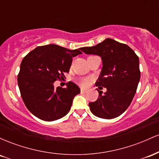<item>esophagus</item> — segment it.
Wrapping results in <instances>:
<instances>
[{"label": "esophagus", "instance_id": "obj_1", "mask_svg": "<svg viewBox=\"0 0 159 159\" xmlns=\"http://www.w3.org/2000/svg\"><path fill=\"white\" fill-rule=\"evenodd\" d=\"M86 92H87V90H84V89H83V88L81 89V93H85Z\"/></svg>", "mask_w": 159, "mask_h": 159}]
</instances>
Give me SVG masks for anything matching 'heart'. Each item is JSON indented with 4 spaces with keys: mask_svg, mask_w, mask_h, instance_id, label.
Returning <instances> with one entry per match:
<instances>
[{
    "mask_svg": "<svg viewBox=\"0 0 159 159\" xmlns=\"http://www.w3.org/2000/svg\"><path fill=\"white\" fill-rule=\"evenodd\" d=\"M91 80L89 78H81L78 80V83L82 87H87L90 84Z\"/></svg>",
    "mask_w": 159,
    "mask_h": 159,
    "instance_id": "1",
    "label": "heart"
}]
</instances>
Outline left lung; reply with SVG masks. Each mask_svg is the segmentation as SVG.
I'll list each match as a JSON object with an SVG mask.
<instances>
[{
  "mask_svg": "<svg viewBox=\"0 0 159 159\" xmlns=\"http://www.w3.org/2000/svg\"><path fill=\"white\" fill-rule=\"evenodd\" d=\"M87 54H96L102 60L101 74L96 82V87H105L102 94L89 103L91 112L102 119H114L121 115L130 105L135 94L140 78L139 58L127 45L105 39L93 47L80 48Z\"/></svg>",
  "mask_w": 159,
  "mask_h": 159,
  "instance_id": "left-lung-1",
  "label": "left lung"
}]
</instances>
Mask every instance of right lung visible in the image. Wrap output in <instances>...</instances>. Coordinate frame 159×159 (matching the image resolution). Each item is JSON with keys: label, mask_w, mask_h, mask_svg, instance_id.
Segmentation results:
<instances>
[{"label": "right lung", "mask_w": 159, "mask_h": 159, "mask_svg": "<svg viewBox=\"0 0 159 159\" xmlns=\"http://www.w3.org/2000/svg\"><path fill=\"white\" fill-rule=\"evenodd\" d=\"M57 45L38 46L24 57L18 75V84L25 106L44 121H54L68 114L73 98L81 90L69 81L66 88H54V82L65 78L72 57L81 54Z\"/></svg>", "instance_id": "add662e5"}]
</instances>
